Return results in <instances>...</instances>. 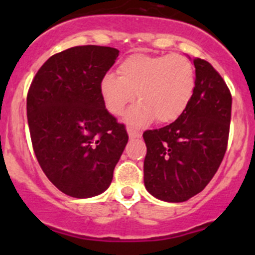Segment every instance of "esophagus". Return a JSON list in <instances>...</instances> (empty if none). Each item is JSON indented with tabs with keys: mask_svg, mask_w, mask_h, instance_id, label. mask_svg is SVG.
I'll use <instances>...</instances> for the list:
<instances>
[{
	"mask_svg": "<svg viewBox=\"0 0 255 255\" xmlns=\"http://www.w3.org/2000/svg\"><path fill=\"white\" fill-rule=\"evenodd\" d=\"M127 132H128V135H129L130 139H135V138L142 137V133L138 132V130H135V129H133V128H128Z\"/></svg>",
	"mask_w": 255,
	"mask_h": 255,
	"instance_id": "34e87169",
	"label": "esophagus"
}]
</instances>
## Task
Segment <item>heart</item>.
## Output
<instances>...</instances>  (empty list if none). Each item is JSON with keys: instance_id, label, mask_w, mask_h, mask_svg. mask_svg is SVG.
Masks as SVG:
<instances>
[{"instance_id": "b5f03b06", "label": "heart", "mask_w": 255, "mask_h": 255, "mask_svg": "<svg viewBox=\"0 0 255 255\" xmlns=\"http://www.w3.org/2000/svg\"><path fill=\"white\" fill-rule=\"evenodd\" d=\"M195 91V69L184 55L128 56L118 66V75L106 74L100 81V94L110 112L120 115L134 100L137 105L125 115L134 127L177 120L189 106Z\"/></svg>"}]
</instances>
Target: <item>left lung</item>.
Listing matches in <instances>:
<instances>
[{
  "label": "left lung",
  "instance_id": "8db88e82",
  "mask_svg": "<svg viewBox=\"0 0 255 255\" xmlns=\"http://www.w3.org/2000/svg\"><path fill=\"white\" fill-rule=\"evenodd\" d=\"M195 91L185 112L170 125L143 133L144 185L151 196L184 202L201 192L227 149L232 96L206 60L192 59Z\"/></svg>",
  "mask_w": 255,
  "mask_h": 255
}]
</instances>
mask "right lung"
Wrapping results in <instances>:
<instances>
[{"label":"right lung","instance_id":"add662e5","mask_svg":"<svg viewBox=\"0 0 255 255\" xmlns=\"http://www.w3.org/2000/svg\"><path fill=\"white\" fill-rule=\"evenodd\" d=\"M120 50L82 45L50 56L32 81L27 117L40 168L61 192L89 199L110 187L128 134L107 111L100 81Z\"/></svg>","mask_w":255,"mask_h":255}]
</instances>
